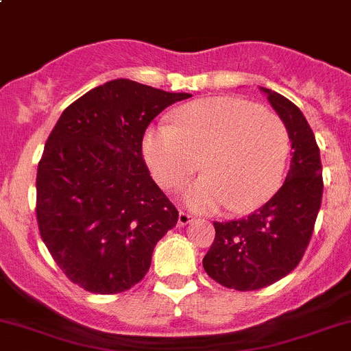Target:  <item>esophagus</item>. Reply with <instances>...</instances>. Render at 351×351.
<instances>
[{
	"label": "esophagus",
	"mask_w": 351,
	"mask_h": 351,
	"mask_svg": "<svg viewBox=\"0 0 351 351\" xmlns=\"http://www.w3.org/2000/svg\"><path fill=\"white\" fill-rule=\"evenodd\" d=\"M193 221V216H190L189 213H183V210H180L178 213V226H186L189 223H192Z\"/></svg>",
	"instance_id": "1"
}]
</instances>
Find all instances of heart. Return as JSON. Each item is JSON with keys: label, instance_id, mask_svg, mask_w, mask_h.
Returning a JSON list of instances; mask_svg holds the SVG:
<instances>
[{"label": "heart", "instance_id": "obj_1", "mask_svg": "<svg viewBox=\"0 0 351 351\" xmlns=\"http://www.w3.org/2000/svg\"><path fill=\"white\" fill-rule=\"evenodd\" d=\"M145 162L165 190H176L202 169L183 193L197 213L233 214L264 206L280 189L290 134L278 114L238 97H207L178 110L142 142Z\"/></svg>", "mask_w": 351, "mask_h": 351}]
</instances>
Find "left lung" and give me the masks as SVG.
Here are the masks:
<instances>
[{
    "label": "left lung",
    "instance_id": "8db88e82",
    "mask_svg": "<svg viewBox=\"0 0 351 351\" xmlns=\"http://www.w3.org/2000/svg\"><path fill=\"white\" fill-rule=\"evenodd\" d=\"M290 134V171L261 209L240 219L214 221L202 264L209 278L238 291L261 290L290 274L304 257L322 200L321 152L304 113L281 94L264 89Z\"/></svg>",
    "mask_w": 351,
    "mask_h": 351
}]
</instances>
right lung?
<instances>
[{
  "instance_id": "right-lung-1",
  "label": "right lung",
  "mask_w": 351,
  "mask_h": 351,
  "mask_svg": "<svg viewBox=\"0 0 351 351\" xmlns=\"http://www.w3.org/2000/svg\"><path fill=\"white\" fill-rule=\"evenodd\" d=\"M190 94L117 78L70 104L44 145L36 216L51 257L90 293L130 290L178 210L142 156L149 123Z\"/></svg>"
}]
</instances>
